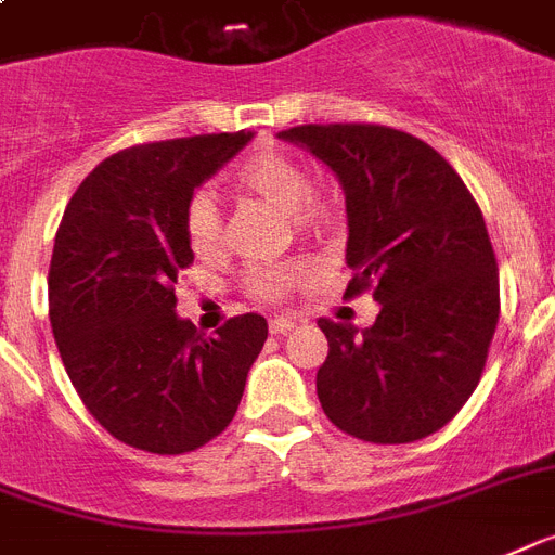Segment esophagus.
<instances>
[{
    "label": "esophagus",
    "mask_w": 555,
    "mask_h": 555,
    "mask_svg": "<svg viewBox=\"0 0 555 555\" xmlns=\"http://www.w3.org/2000/svg\"><path fill=\"white\" fill-rule=\"evenodd\" d=\"M295 326H297L295 320H288V318H274L272 323H269V332L278 334V337H281V334L292 332V328H295Z\"/></svg>",
    "instance_id": "34e87169"
}]
</instances>
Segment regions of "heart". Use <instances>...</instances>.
Returning <instances> with one entry per match:
<instances>
[{"label":"heart","instance_id":"1","mask_svg":"<svg viewBox=\"0 0 555 555\" xmlns=\"http://www.w3.org/2000/svg\"><path fill=\"white\" fill-rule=\"evenodd\" d=\"M235 181L241 190L255 192L269 204L281 206L300 235H323L337 218L334 201L326 192L311 190L306 169L292 155L278 153V150H260L249 155L235 169ZM184 232L186 244L198 258H215L218 251H223V244H227L223 212L212 190L192 192L184 209ZM304 274L306 267L300 260L260 263L246 272V288L258 300H278L304 281Z\"/></svg>","mask_w":555,"mask_h":555}]
</instances>
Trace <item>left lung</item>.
I'll return each instance as SVG.
<instances>
[{
    "label": "left lung",
    "mask_w": 555,
    "mask_h": 555,
    "mask_svg": "<svg viewBox=\"0 0 555 555\" xmlns=\"http://www.w3.org/2000/svg\"><path fill=\"white\" fill-rule=\"evenodd\" d=\"M306 146L346 192V297L374 292L357 332L318 320L328 340L318 397L340 431L402 446L451 423L482 377L499 320V267L485 218L456 169L425 141L379 124H304Z\"/></svg>",
    "instance_id": "obj_1"
}]
</instances>
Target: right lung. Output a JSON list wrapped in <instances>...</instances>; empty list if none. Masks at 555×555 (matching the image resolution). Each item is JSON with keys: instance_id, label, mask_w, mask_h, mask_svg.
<instances>
[{"instance_id": "add662e5", "label": "right lung", "mask_w": 555, "mask_h": 555, "mask_svg": "<svg viewBox=\"0 0 555 555\" xmlns=\"http://www.w3.org/2000/svg\"><path fill=\"white\" fill-rule=\"evenodd\" d=\"M251 132L155 141L109 155L81 181L50 258V326L85 409L124 446L176 456L232 423L267 343L260 314L215 337L176 314L192 263L186 201Z\"/></svg>"}]
</instances>
